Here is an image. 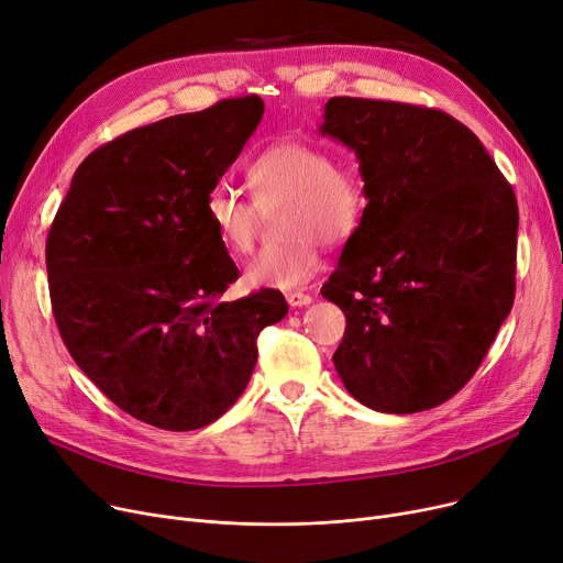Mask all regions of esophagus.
<instances>
[{"label":"esophagus","instance_id":"obj_1","mask_svg":"<svg viewBox=\"0 0 563 563\" xmlns=\"http://www.w3.org/2000/svg\"><path fill=\"white\" fill-rule=\"evenodd\" d=\"M285 299L291 308H303V306L312 303L310 294H303V291H289V294H285Z\"/></svg>","mask_w":563,"mask_h":563}]
</instances>
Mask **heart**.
I'll return each instance as SVG.
<instances>
[{
    "label": "heart",
    "mask_w": 563,
    "mask_h": 563,
    "mask_svg": "<svg viewBox=\"0 0 563 563\" xmlns=\"http://www.w3.org/2000/svg\"><path fill=\"white\" fill-rule=\"evenodd\" d=\"M253 200L219 185L205 200L207 223L221 246L234 255L253 249L264 214L278 212L285 234L244 266L253 289H294L306 285L321 264V240L338 244L358 230L367 212V187L356 166L308 141H278L249 164Z\"/></svg>",
    "instance_id": "obj_1"
}]
</instances>
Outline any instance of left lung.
<instances>
[{"instance_id":"1","label":"left lung","mask_w":563,"mask_h":563,"mask_svg":"<svg viewBox=\"0 0 563 563\" xmlns=\"http://www.w3.org/2000/svg\"><path fill=\"white\" fill-rule=\"evenodd\" d=\"M321 136L356 153L367 212L321 287L346 331L333 363L378 412L454 397L516 294L518 202L482 141L445 111L331 98Z\"/></svg>"}]
</instances>
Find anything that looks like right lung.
Returning <instances> with one entry per match:
<instances>
[{
  "label": "right lung",
  "mask_w": 563,
  "mask_h": 563,
  "mask_svg": "<svg viewBox=\"0 0 563 563\" xmlns=\"http://www.w3.org/2000/svg\"><path fill=\"white\" fill-rule=\"evenodd\" d=\"M262 113V98H232L113 139L79 164L47 234L70 356L157 429L219 420L249 386L260 331L287 314L276 289L221 301L240 272L205 214Z\"/></svg>",
  "instance_id": "add662e5"
}]
</instances>
